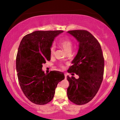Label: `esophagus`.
Segmentation results:
<instances>
[{
    "instance_id": "obj_1",
    "label": "esophagus",
    "mask_w": 120,
    "mask_h": 120,
    "mask_svg": "<svg viewBox=\"0 0 120 120\" xmlns=\"http://www.w3.org/2000/svg\"><path fill=\"white\" fill-rule=\"evenodd\" d=\"M64 76H65V78H67V74H64Z\"/></svg>"
}]
</instances>
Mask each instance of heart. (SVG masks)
<instances>
[{"label": "heart", "instance_id": "obj_1", "mask_svg": "<svg viewBox=\"0 0 120 120\" xmlns=\"http://www.w3.org/2000/svg\"><path fill=\"white\" fill-rule=\"evenodd\" d=\"M58 44L67 53H70L71 52L73 43L68 38H62L58 41ZM54 52V46H52L50 48V53L53 54Z\"/></svg>", "mask_w": 120, "mask_h": 120}]
</instances>
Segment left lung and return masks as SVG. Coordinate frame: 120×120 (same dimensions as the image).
<instances>
[{"label":"left lung","mask_w":120,"mask_h":120,"mask_svg":"<svg viewBox=\"0 0 120 120\" xmlns=\"http://www.w3.org/2000/svg\"><path fill=\"white\" fill-rule=\"evenodd\" d=\"M78 42V50L68 72L79 78L67 76L69 86L67 96L77 105L86 104L97 94L103 81L104 60L99 42L89 32L74 30L67 32Z\"/></svg>","instance_id":"left-lung-1"}]
</instances>
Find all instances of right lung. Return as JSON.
<instances>
[{"label":"right lung","instance_id":"obj_1","mask_svg":"<svg viewBox=\"0 0 120 120\" xmlns=\"http://www.w3.org/2000/svg\"><path fill=\"white\" fill-rule=\"evenodd\" d=\"M63 31H35L22 38L16 56V71L19 85L25 96L38 105L52 100L62 72L51 71L45 74L42 64L51 59L50 48Z\"/></svg>","mask_w":120,"mask_h":120}]
</instances>
